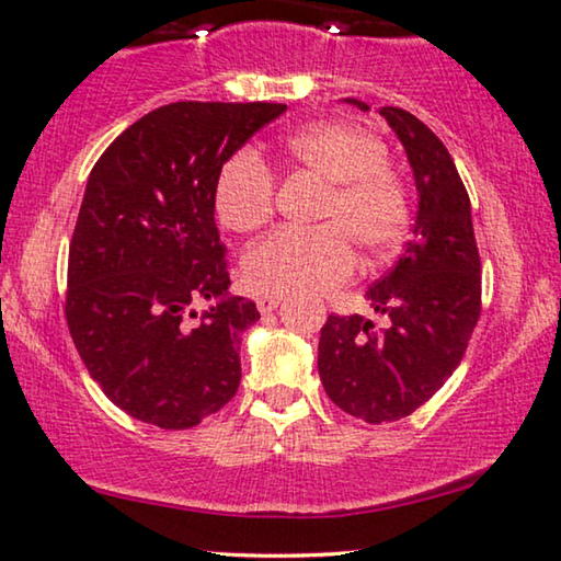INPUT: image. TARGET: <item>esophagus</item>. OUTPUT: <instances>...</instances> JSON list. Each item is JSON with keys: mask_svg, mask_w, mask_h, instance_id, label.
<instances>
[{"mask_svg": "<svg viewBox=\"0 0 561 561\" xmlns=\"http://www.w3.org/2000/svg\"><path fill=\"white\" fill-rule=\"evenodd\" d=\"M279 302H282L279 295H262V297H256V307H259V312H262V314H270V312L277 310Z\"/></svg>", "mask_w": 561, "mask_h": 561, "instance_id": "34e87169", "label": "esophagus"}]
</instances>
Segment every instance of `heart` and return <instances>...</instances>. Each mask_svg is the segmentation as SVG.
<instances>
[{"label": "heart", "instance_id": "b5f03b06", "mask_svg": "<svg viewBox=\"0 0 561 561\" xmlns=\"http://www.w3.org/2000/svg\"><path fill=\"white\" fill-rule=\"evenodd\" d=\"M291 172L320 183L310 231L282 228L243 256V279L262 295L320 291L345 282L356 270V249L368 259L393 254L407 239L412 201L407 183L386 164L383 141L360 126L320 122L291 134L282 145ZM277 201L272 170L251 152L228 157L218 170L213 205L236 233L270 224Z\"/></svg>", "mask_w": 561, "mask_h": 561}]
</instances>
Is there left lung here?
Here are the masks:
<instances>
[{
  "label": "left lung",
  "mask_w": 561,
  "mask_h": 561,
  "mask_svg": "<svg viewBox=\"0 0 561 561\" xmlns=\"http://www.w3.org/2000/svg\"><path fill=\"white\" fill-rule=\"evenodd\" d=\"M360 112L363 101L348 99ZM381 116L412 162L420 210L414 239L366 299L389 318L330 314L320 330L318 368L328 397L368 424L397 422L442 389L468 351L480 310V254L460 172L427 124L399 106Z\"/></svg>",
  "instance_id": "left-lung-1"
}]
</instances>
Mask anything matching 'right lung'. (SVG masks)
<instances>
[{"label":"right lung","instance_id":"add662e5","mask_svg":"<svg viewBox=\"0 0 561 561\" xmlns=\"http://www.w3.org/2000/svg\"><path fill=\"white\" fill-rule=\"evenodd\" d=\"M284 104L178 101L122 131L93 164L68 251L66 320L101 391L134 420L187 430L241 383L256 305L231 284L213 218L218 170ZM221 297L208 313L203 298Z\"/></svg>","mask_w":561,"mask_h":561}]
</instances>
